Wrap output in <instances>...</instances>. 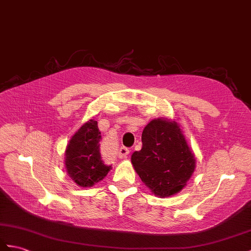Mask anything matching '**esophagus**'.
Masks as SVG:
<instances>
[{
	"instance_id": "1",
	"label": "esophagus",
	"mask_w": 251,
	"mask_h": 251,
	"mask_svg": "<svg viewBox=\"0 0 251 251\" xmlns=\"http://www.w3.org/2000/svg\"><path fill=\"white\" fill-rule=\"evenodd\" d=\"M129 153H130L129 149L126 148V147H121V148L118 151V156L120 158H126L127 155H129Z\"/></svg>"
}]
</instances>
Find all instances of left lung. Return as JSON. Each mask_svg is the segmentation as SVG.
I'll use <instances>...</instances> for the list:
<instances>
[{"mask_svg": "<svg viewBox=\"0 0 251 251\" xmlns=\"http://www.w3.org/2000/svg\"><path fill=\"white\" fill-rule=\"evenodd\" d=\"M143 147L131 156L139 178L155 196L179 193L191 179L196 160L178 122L157 118L145 126Z\"/></svg>", "mask_w": 251, "mask_h": 251, "instance_id": "left-lung-1", "label": "left lung"}]
</instances>
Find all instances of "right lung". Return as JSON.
Listing matches in <instances>:
<instances>
[{
  "instance_id": "1",
  "label": "right lung",
  "mask_w": 251,
  "mask_h": 251,
  "mask_svg": "<svg viewBox=\"0 0 251 251\" xmlns=\"http://www.w3.org/2000/svg\"><path fill=\"white\" fill-rule=\"evenodd\" d=\"M101 132L95 119H89L75 133L67 145V173L77 185L91 187L103 180L112 166L104 164L100 153Z\"/></svg>"
}]
</instances>
